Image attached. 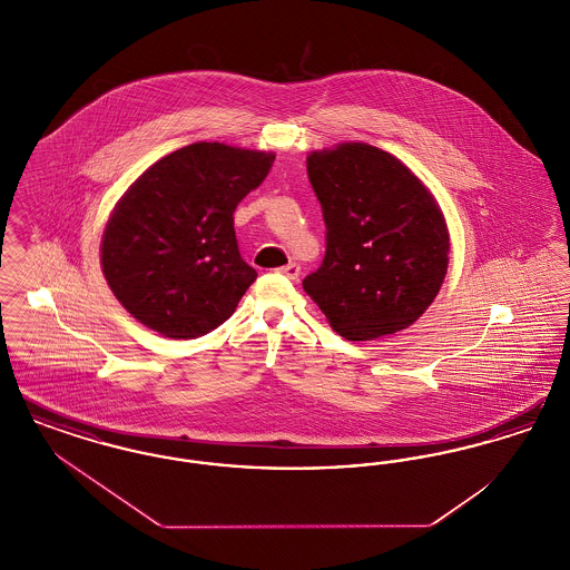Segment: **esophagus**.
<instances>
[{"mask_svg": "<svg viewBox=\"0 0 570 570\" xmlns=\"http://www.w3.org/2000/svg\"><path fill=\"white\" fill-rule=\"evenodd\" d=\"M277 272L282 273V275H286L288 279H297L298 265H295V263H291V265H286V267H279Z\"/></svg>", "mask_w": 570, "mask_h": 570, "instance_id": "esophagus-1", "label": "esophagus"}]
</instances>
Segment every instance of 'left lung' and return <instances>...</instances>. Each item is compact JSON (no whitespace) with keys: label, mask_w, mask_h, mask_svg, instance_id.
<instances>
[{"label":"left lung","mask_w":570,"mask_h":570,"mask_svg":"<svg viewBox=\"0 0 570 570\" xmlns=\"http://www.w3.org/2000/svg\"><path fill=\"white\" fill-rule=\"evenodd\" d=\"M307 175L326 254L303 291L351 342L414 325L449 269L451 237L432 190L389 151L353 140L312 151Z\"/></svg>","instance_id":"obj_1"}]
</instances>
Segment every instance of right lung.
I'll list each match as a JSON object with an SVG mask.
<instances>
[{
	"label": "right lung",
	"instance_id": "obj_1",
	"mask_svg": "<svg viewBox=\"0 0 570 570\" xmlns=\"http://www.w3.org/2000/svg\"><path fill=\"white\" fill-rule=\"evenodd\" d=\"M273 160V151L191 142L121 194L102 233L100 265L140 325L194 340L233 316L258 277L239 254L233 214Z\"/></svg>",
	"mask_w": 570,
	"mask_h": 570
}]
</instances>
